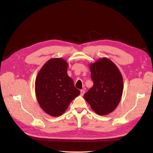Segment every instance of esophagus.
Returning <instances> with one entry per match:
<instances>
[{
  "instance_id": "1",
  "label": "esophagus",
  "mask_w": 153,
  "mask_h": 153,
  "mask_svg": "<svg viewBox=\"0 0 153 153\" xmlns=\"http://www.w3.org/2000/svg\"><path fill=\"white\" fill-rule=\"evenodd\" d=\"M84 93H85V91L82 89V90L80 91V95H81V96H84Z\"/></svg>"
}]
</instances>
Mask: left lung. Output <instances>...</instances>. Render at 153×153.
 <instances>
[{
  "mask_svg": "<svg viewBox=\"0 0 153 153\" xmlns=\"http://www.w3.org/2000/svg\"><path fill=\"white\" fill-rule=\"evenodd\" d=\"M93 86L84 94L92 109L100 115H107L116 108L121 99L123 79L115 64L102 58L90 64Z\"/></svg>",
  "mask_w": 153,
  "mask_h": 153,
  "instance_id": "obj_1",
  "label": "left lung"
}]
</instances>
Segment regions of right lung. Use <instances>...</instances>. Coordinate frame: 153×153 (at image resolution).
Listing matches in <instances>:
<instances>
[{"mask_svg": "<svg viewBox=\"0 0 153 153\" xmlns=\"http://www.w3.org/2000/svg\"><path fill=\"white\" fill-rule=\"evenodd\" d=\"M68 64L62 58L51 59L39 71L35 82L38 103L51 116L61 115L80 91L68 75Z\"/></svg>", "mask_w": 153, "mask_h": 153, "instance_id": "1", "label": "right lung"}]
</instances>
